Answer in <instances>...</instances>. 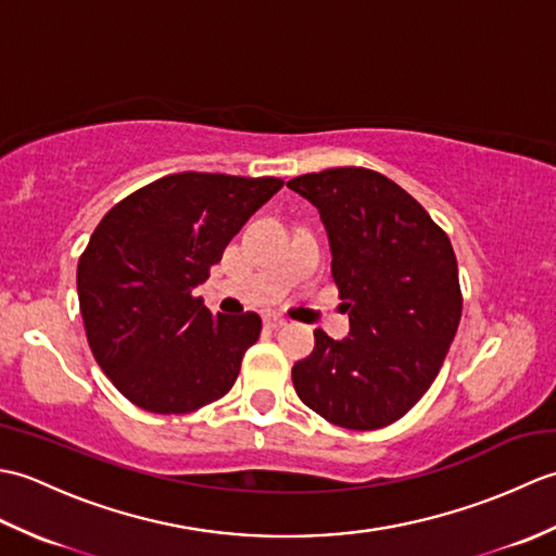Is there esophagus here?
<instances>
[{
  "instance_id": "esophagus-1",
  "label": "esophagus",
  "mask_w": 556,
  "mask_h": 556,
  "mask_svg": "<svg viewBox=\"0 0 556 556\" xmlns=\"http://www.w3.org/2000/svg\"><path fill=\"white\" fill-rule=\"evenodd\" d=\"M263 323H265V327H269V329H281V327H287V320H285V317H279L277 313H265V315H263Z\"/></svg>"
}]
</instances>
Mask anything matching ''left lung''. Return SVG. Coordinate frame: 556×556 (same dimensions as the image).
Listing matches in <instances>:
<instances>
[{"label":"left lung","instance_id":"1","mask_svg":"<svg viewBox=\"0 0 556 556\" xmlns=\"http://www.w3.org/2000/svg\"><path fill=\"white\" fill-rule=\"evenodd\" d=\"M320 212L349 337L315 332L291 377L305 406L349 430H377L418 404L460 320L452 241L404 188L363 167L287 184Z\"/></svg>","mask_w":556,"mask_h":556}]
</instances>
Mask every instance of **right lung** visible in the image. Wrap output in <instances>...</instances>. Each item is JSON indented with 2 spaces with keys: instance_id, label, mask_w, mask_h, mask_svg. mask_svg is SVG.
Masks as SVG:
<instances>
[{
  "instance_id": "1",
  "label": "right lung",
  "mask_w": 556,
  "mask_h": 556,
  "mask_svg": "<svg viewBox=\"0 0 556 556\" xmlns=\"http://www.w3.org/2000/svg\"><path fill=\"white\" fill-rule=\"evenodd\" d=\"M285 186L275 176L181 172L124 198L78 260L92 356L136 406L188 413L233 387L260 317L212 315L193 289L248 217Z\"/></svg>"
}]
</instances>
